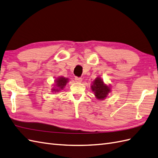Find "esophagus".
Masks as SVG:
<instances>
[{"label":"esophagus","instance_id":"1","mask_svg":"<svg viewBox=\"0 0 158 158\" xmlns=\"http://www.w3.org/2000/svg\"><path fill=\"white\" fill-rule=\"evenodd\" d=\"M75 81L76 82H77V83H81L82 81V78H81V77H76L75 78Z\"/></svg>","mask_w":158,"mask_h":158}]
</instances>
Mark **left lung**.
<instances>
[{
    "mask_svg": "<svg viewBox=\"0 0 158 158\" xmlns=\"http://www.w3.org/2000/svg\"><path fill=\"white\" fill-rule=\"evenodd\" d=\"M91 89L94 92L97 99L99 100L106 99L109 93L111 91L110 87L104 84L102 79L100 77H97L94 80L91 85Z\"/></svg>",
    "mask_w": 158,
    "mask_h": 158,
    "instance_id": "1",
    "label": "left lung"
}]
</instances>
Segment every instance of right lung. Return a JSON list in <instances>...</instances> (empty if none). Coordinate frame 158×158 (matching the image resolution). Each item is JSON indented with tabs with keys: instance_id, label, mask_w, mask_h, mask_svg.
I'll return each instance as SVG.
<instances>
[{
	"instance_id": "obj_1",
	"label": "right lung",
	"mask_w": 158,
	"mask_h": 158,
	"mask_svg": "<svg viewBox=\"0 0 158 158\" xmlns=\"http://www.w3.org/2000/svg\"><path fill=\"white\" fill-rule=\"evenodd\" d=\"M69 81L67 78L63 77H60L55 80V85L54 87H56L52 89V92H58L60 90L63 89L64 87L66 85V84Z\"/></svg>"
}]
</instances>
